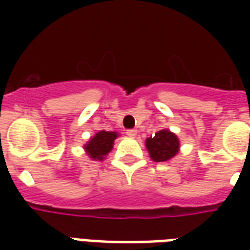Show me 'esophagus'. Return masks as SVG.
Instances as JSON below:
<instances>
[{
	"label": "esophagus",
	"mask_w": 250,
	"mask_h": 250,
	"mask_svg": "<svg viewBox=\"0 0 250 250\" xmlns=\"http://www.w3.org/2000/svg\"><path fill=\"white\" fill-rule=\"evenodd\" d=\"M127 135L131 136V138H135L136 134H138V131L135 130V128H131V130H127V132H125Z\"/></svg>",
	"instance_id": "esophagus-1"
}]
</instances>
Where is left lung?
I'll return each instance as SVG.
<instances>
[{
    "mask_svg": "<svg viewBox=\"0 0 250 250\" xmlns=\"http://www.w3.org/2000/svg\"><path fill=\"white\" fill-rule=\"evenodd\" d=\"M146 147L150 157L155 162H166L177 155L179 148V141L177 135L167 130H161L155 135L146 139Z\"/></svg>",
    "mask_w": 250,
    "mask_h": 250,
    "instance_id": "1",
    "label": "left lung"
}]
</instances>
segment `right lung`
Instances as JSON below:
<instances>
[{
    "instance_id": "obj_1",
    "label": "right lung",
    "mask_w": 250,
    "mask_h": 250,
    "mask_svg": "<svg viewBox=\"0 0 250 250\" xmlns=\"http://www.w3.org/2000/svg\"><path fill=\"white\" fill-rule=\"evenodd\" d=\"M116 136H118L116 132H109V131H100V132H98L85 145V150H87L88 155L92 159L103 161V158L111 151Z\"/></svg>"
}]
</instances>
